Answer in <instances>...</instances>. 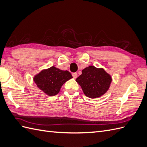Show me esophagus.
<instances>
[{
    "mask_svg": "<svg viewBox=\"0 0 147 147\" xmlns=\"http://www.w3.org/2000/svg\"><path fill=\"white\" fill-rule=\"evenodd\" d=\"M72 76H73V77L74 78H76L77 77V76H78V74H77V73H73L72 74Z\"/></svg>",
    "mask_w": 147,
    "mask_h": 147,
    "instance_id": "1",
    "label": "esophagus"
}]
</instances>
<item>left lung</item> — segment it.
I'll list each match as a JSON object with an SVG mask.
<instances>
[{"label": "left lung", "instance_id": "8db88e82", "mask_svg": "<svg viewBox=\"0 0 147 147\" xmlns=\"http://www.w3.org/2000/svg\"><path fill=\"white\" fill-rule=\"evenodd\" d=\"M112 78L102 68L90 65L82 70V75L76 79L84 95L91 99L104 95L108 91Z\"/></svg>", "mask_w": 147, "mask_h": 147}]
</instances>
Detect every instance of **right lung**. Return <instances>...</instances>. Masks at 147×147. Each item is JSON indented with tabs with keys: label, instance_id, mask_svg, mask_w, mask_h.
<instances>
[{
	"label": "right lung",
	"instance_id": "1",
	"mask_svg": "<svg viewBox=\"0 0 147 147\" xmlns=\"http://www.w3.org/2000/svg\"><path fill=\"white\" fill-rule=\"evenodd\" d=\"M72 78L69 71L62 70L52 66L35 75L34 81L40 90L48 96H53L58 94L63 84Z\"/></svg>",
	"mask_w": 147,
	"mask_h": 147
}]
</instances>
